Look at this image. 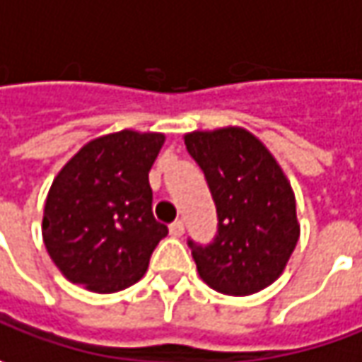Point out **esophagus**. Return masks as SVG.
<instances>
[{
	"label": "esophagus",
	"mask_w": 362,
	"mask_h": 362,
	"mask_svg": "<svg viewBox=\"0 0 362 362\" xmlns=\"http://www.w3.org/2000/svg\"><path fill=\"white\" fill-rule=\"evenodd\" d=\"M170 235H172V237H182V235H184V223H182V221H174V223L170 225Z\"/></svg>",
	"instance_id": "34e87169"
}]
</instances>
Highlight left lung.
Instances as JSON below:
<instances>
[{
	"label": "left lung",
	"mask_w": 362,
	"mask_h": 362,
	"mask_svg": "<svg viewBox=\"0 0 362 362\" xmlns=\"http://www.w3.org/2000/svg\"><path fill=\"white\" fill-rule=\"evenodd\" d=\"M218 214L209 247L190 241L200 279L227 296H251L284 274L300 239L296 197L284 168L257 135L227 125L184 135Z\"/></svg>",
	"instance_id": "obj_1"
}]
</instances>
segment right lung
I'll use <instances>...</instances> for the list:
<instances>
[{"instance_id": "1", "label": "right lung", "mask_w": 362, "mask_h": 362, "mask_svg": "<svg viewBox=\"0 0 362 362\" xmlns=\"http://www.w3.org/2000/svg\"><path fill=\"white\" fill-rule=\"evenodd\" d=\"M165 135L121 129L87 141L54 176L42 239L69 281L113 293L139 281L168 235L151 214L148 174Z\"/></svg>"}]
</instances>
